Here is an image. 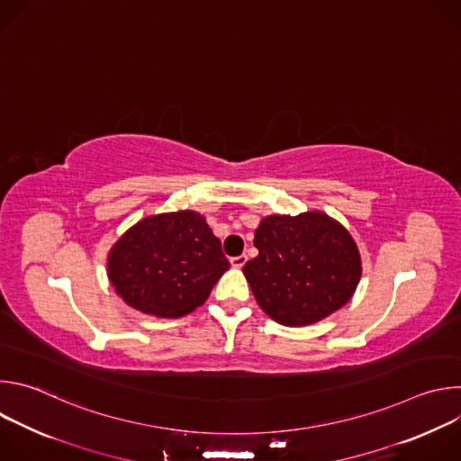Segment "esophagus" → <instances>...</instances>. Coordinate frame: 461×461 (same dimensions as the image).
<instances>
[{"instance_id":"34e87169","label":"esophagus","mask_w":461,"mask_h":461,"mask_svg":"<svg viewBox=\"0 0 461 461\" xmlns=\"http://www.w3.org/2000/svg\"><path fill=\"white\" fill-rule=\"evenodd\" d=\"M246 260H248V257L246 255H239V257H231L230 258V265L233 267V268H242L244 265H246Z\"/></svg>"}]
</instances>
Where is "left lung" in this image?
<instances>
[{
    "instance_id": "left-lung-1",
    "label": "left lung",
    "mask_w": 461,
    "mask_h": 461,
    "mask_svg": "<svg viewBox=\"0 0 461 461\" xmlns=\"http://www.w3.org/2000/svg\"><path fill=\"white\" fill-rule=\"evenodd\" d=\"M258 255L242 272L258 306L286 326H308L343 308L361 279L348 230L322 212L268 215L253 239Z\"/></svg>"
}]
</instances>
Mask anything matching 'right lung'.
<instances>
[{
	"label": "right lung",
	"instance_id": "obj_1",
	"mask_svg": "<svg viewBox=\"0 0 461 461\" xmlns=\"http://www.w3.org/2000/svg\"><path fill=\"white\" fill-rule=\"evenodd\" d=\"M228 268L221 240L191 210L139 221L107 255L109 283L123 303L162 319L184 317L204 304Z\"/></svg>",
	"mask_w": 461,
	"mask_h": 461
}]
</instances>
